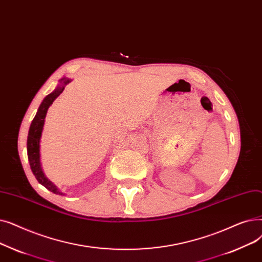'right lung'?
I'll return each instance as SVG.
<instances>
[{"label": "right lung", "instance_id": "add662e5", "mask_svg": "<svg viewBox=\"0 0 262 262\" xmlns=\"http://www.w3.org/2000/svg\"><path fill=\"white\" fill-rule=\"evenodd\" d=\"M61 85L58 86L57 89L51 93L50 95H48L43 101L41 102L38 111H37V114L34 117L31 127H30V131H29V136H28V158L30 161V166L31 169L34 173V176L36 177L37 181H38L40 184H42L46 189H48L49 191H51L55 194H63L60 193L56 186L48 180V178L45 176V173L41 169V165H40V158H39V140L41 136V131H42V127L45 123V117L47 114V111L49 108V106L52 104V102L55 100V99L63 93L64 91V85L69 83V80H67L66 78L60 80Z\"/></svg>", "mask_w": 262, "mask_h": 262}]
</instances>
